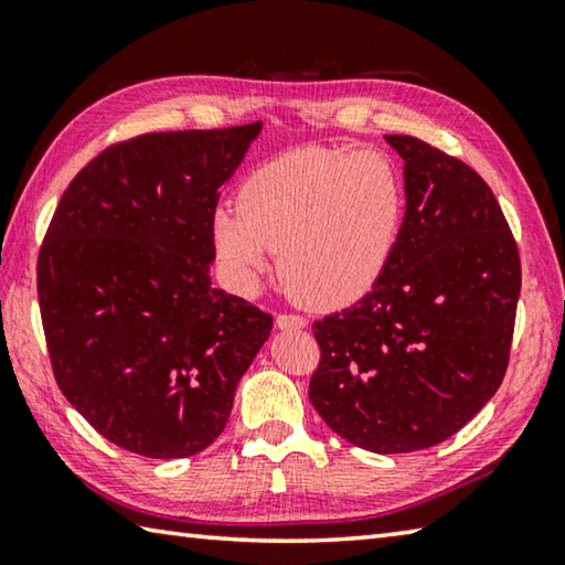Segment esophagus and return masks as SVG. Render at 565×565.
Wrapping results in <instances>:
<instances>
[{
	"instance_id": "esophagus-1",
	"label": "esophagus",
	"mask_w": 565,
	"mask_h": 565,
	"mask_svg": "<svg viewBox=\"0 0 565 565\" xmlns=\"http://www.w3.org/2000/svg\"><path fill=\"white\" fill-rule=\"evenodd\" d=\"M276 327L279 329H303L306 327V319L299 317V313H279L276 317Z\"/></svg>"
}]
</instances>
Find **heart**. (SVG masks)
<instances>
[{"label": "heart", "mask_w": 565, "mask_h": 565, "mask_svg": "<svg viewBox=\"0 0 565 565\" xmlns=\"http://www.w3.org/2000/svg\"><path fill=\"white\" fill-rule=\"evenodd\" d=\"M404 218V181L386 151L299 149L248 171L218 206L212 242L238 281L279 252L286 289L313 309L361 299L384 271Z\"/></svg>", "instance_id": "heart-1"}]
</instances>
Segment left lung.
<instances>
[{"mask_svg":"<svg viewBox=\"0 0 565 565\" xmlns=\"http://www.w3.org/2000/svg\"><path fill=\"white\" fill-rule=\"evenodd\" d=\"M386 141L406 161L404 224L374 289L313 321L309 398L349 444L408 454L446 441L499 391L521 259L471 167L406 134Z\"/></svg>","mask_w":565,"mask_h":565,"instance_id":"1","label":"left lung"}]
</instances>
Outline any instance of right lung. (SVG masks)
Segmentation results:
<instances>
[{
  "mask_svg": "<svg viewBox=\"0 0 565 565\" xmlns=\"http://www.w3.org/2000/svg\"><path fill=\"white\" fill-rule=\"evenodd\" d=\"M262 121L139 134L60 199L36 259L56 386L119 448L204 451L271 333V313L214 289L212 216Z\"/></svg>",
  "mask_w": 565,
  "mask_h": 565,
  "instance_id": "right-lung-1",
  "label": "right lung"
}]
</instances>
